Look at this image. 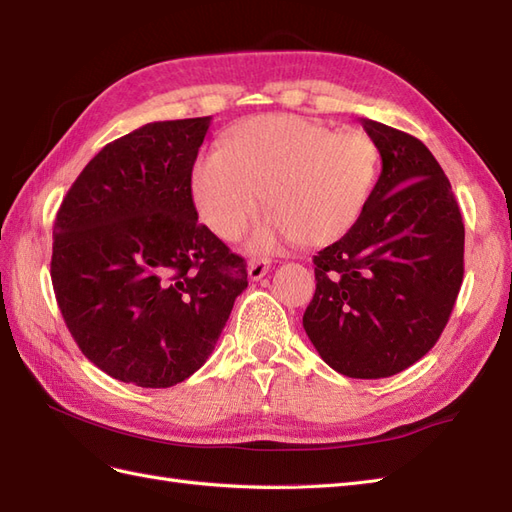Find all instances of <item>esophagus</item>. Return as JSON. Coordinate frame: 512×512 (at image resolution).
<instances>
[{"mask_svg":"<svg viewBox=\"0 0 512 512\" xmlns=\"http://www.w3.org/2000/svg\"><path fill=\"white\" fill-rule=\"evenodd\" d=\"M270 270V259H251L248 261V277L251 281L264 279Z\"/></svg>","mask_w":512,"mask_h":512,"instance_id":"obj_1","label":"esophagus"}]
</instances>
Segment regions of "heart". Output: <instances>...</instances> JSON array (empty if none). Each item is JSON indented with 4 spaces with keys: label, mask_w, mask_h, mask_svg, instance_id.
<instances>
[{
    "label": "heart",
    "mask_w": 512,
    "mask_h": 512,
    "mask_svg": "<svg viewBox=\"0 0 512 512\" xmlns=\"http://www.w3.org/2000/svg\"><path fill=\"white\" fill-rule=\"evenodd\" d=\"M378 170L368 131H335L298 114H264L233 127L222 151L203 153L192 168L194 205L222 240H235L261 205L270 216L251 246L281 238L326 246L355 227Z\"/></svg>",
    "instance_id": "1"
}]
</instances>
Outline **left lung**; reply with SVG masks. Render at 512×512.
<instances>
[{"label":"left lung","instance_id":"1","mask_svg":"<svg viewBox=\"0 0 512 512\" xmlns=\"http://www.w3.org/2000/svg\"><path fill=\"white\" fill-rule=\"evenodd\" d=\"M383 170L361 218L322 248L303 326L320 357L350 378H387L437 344L463 283L465 227L426 144L363 119Z\"/></svg>","mask_w":512,"mask_h":512}]
</instances>
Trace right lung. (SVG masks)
<instances>
[{"label":"right lung","instance_id":"right-lung-1","mask_svg":"<svg viewBox=\"0 0 512 512\" xmlns=\"http://www.w3.org/2000/svg\"><path fill=\"white\" fill-rule=\"evenodd\" d=\"M209 121L149 123L106 144L58 209V307L84 357L116 381H186L248 285L244 259L201 225L192 201Z\"/></svg>","mask_w":512,"mask_h":512}]
</instances>
